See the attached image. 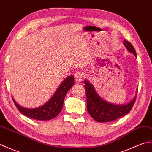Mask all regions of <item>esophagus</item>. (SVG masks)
Listing matches in <instances>:
<instances>
[{
  "instance_id": "esophagus-1",
  "label": "esophagus",
  "mask_w": 152,
  "mask_h": 152,
  "mask_svg": "<svg viewBox=\"0 0 152 152\" xmlns=\"http://www.w3.org/2000/svg\"><path fill=\"white\" fill-rule=\"evenodd\" d=\"M74 79L76 82H80L83 79V74L80 72H77L74 74Z\"/></svg>"
}]
</instances>
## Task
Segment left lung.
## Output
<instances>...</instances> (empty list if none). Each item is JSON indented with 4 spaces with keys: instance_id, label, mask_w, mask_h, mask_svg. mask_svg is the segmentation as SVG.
Masks as SVG:
<instances>
[{
    "instance_id": "obj_1",
    "label": "left lung",
    "mask_w": 152,
    "mask_h": 152,
    "mask_svg": "<svg viewBox=\"0 0 152 152\" xmlns=\"http://www.w3.org/2000/svg\"><path fill=\"white\" fill-rule=\"evenodd\" d=\"M125 47L130 53L137 57L134 47L129 42L124 40ZM87 98V110L90 115L98 122H109L122 117L129 112L136 100L137 93L129 102L119 104L110 103L102 99L95 89L94 86L88 80L84 81Z\"/></svg>"
}]
</instances>
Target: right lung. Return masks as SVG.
<instances>
[{
    "label": "right lung",
    "instance_id": "1",
    "mask_svg": "<svg viewBox=\"0 0 152 152\" xmlns=\"http://www.w3.org/2000/svg\"><path fill=\"white\" fill-rule=\"evenodd\" d=\"M74 83L73 76L64 79L51 99L45 104L35 108H27L20 106L12 97L18 110L24 115L37 120L46 121L56 118L63 108L64 97Z\"/></svg>",
    "mask_w": 152,
    "mask_h": 152
}]
</instances>
